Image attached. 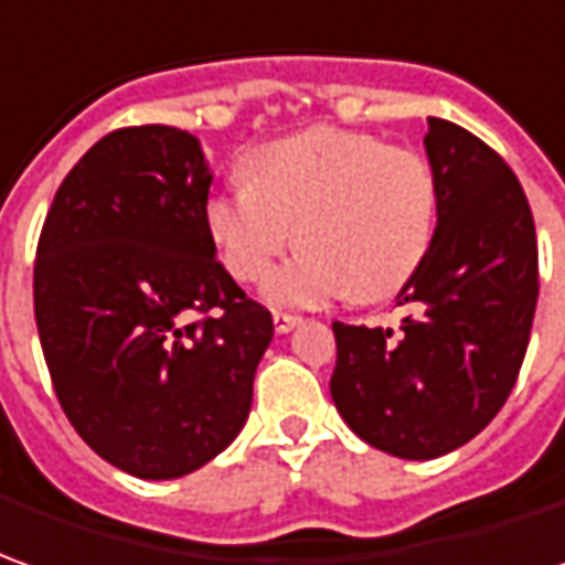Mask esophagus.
Here are the masks:
<instances>
[{"label": "esophagus", "instance_id": "34e87169", "mask_svg": "<svg viewBox=\"0 0 565 565\" xmlns=\"http://www.w3.org/2000/svg\"><path fill=\"white\" fill-rule=\"evenodd\" d=\"M271 321H275V331L278 333H290L294 328H299V315H290V312H275L271 315Z\"/></svg>", "mask_w": 565, "mask_h": 565}]
</instances>
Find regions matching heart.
Masks as SVG:
<instances>
[{"instance_id":"obj_1","label":"heart","mask_w":565,"mask_h":565,"mask_svg":"<svg viewBox=\"0 0 565 565\" xmlns=\"http://www.w3.org/2000/svg\"><path fill=\"white\" fill-rule=\"evenodd\" d=\"M247 185L203 203V228L237 281H263L294 237L302 250L266 284L278 306L398 294L436 232V175L424 157L337 126L256 145Z\"/></svg>"}]
</instances>
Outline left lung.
I'll return each mask as SVG.
<instances>
[{"instance_id":"8db88e82","label":"left lung","mask_w":565,"mask_h":565,"mask_svg":"<svg viewBox=\"0 0 565 565\" xmlns=\"http://www.w3.org/2000/svg\"><path fill=\"white\" fill-rule=\"evenodd\" d=\"M427 126L436 232L395 297L414 312L395 337L333 321L337 412L359 439L405 460L443 458L492 424L539 302V241L520 179L473 132L439 117Z\"/></svg>"}]
</instances>
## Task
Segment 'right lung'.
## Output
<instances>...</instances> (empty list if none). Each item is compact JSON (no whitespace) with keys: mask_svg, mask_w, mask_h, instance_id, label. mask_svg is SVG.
Here are the masks:
<instances>
[{"mask_svg":"<svg viewBox=\"0 0 565 565\" xmlns=\"http://www.w3.org/2000/svg\"><path fill=\"white\" fill-rule=\"evenodd\" d=\"M210 185L191 132L117 129L67 172L36 247L33 309L57 402L95 455L138 479L194 473L234 443L275 333L216 259Z\"/></svg>","mask_w":565,"mask_h":565,"instance_id":"add662e5","label":"right lung"}]
</instances>
